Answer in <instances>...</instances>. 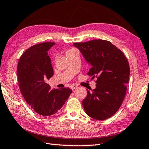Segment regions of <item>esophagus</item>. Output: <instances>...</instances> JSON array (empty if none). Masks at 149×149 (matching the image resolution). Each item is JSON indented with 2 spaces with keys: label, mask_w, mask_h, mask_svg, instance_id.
I'll return each instance as SVG.
<instances>
[{
  "label": "esophagus",
  "mask_w": 149,
  "mask_h": 149,
  "mask_svg": "<svg viewBox=\"0 0 149 149\" xmlns=\"http://www.w3.org/2000/svg\"><path fill=\"white\" fill-rule=\"evenodd\" d=\"M71 88L72 90H74V89H76V88H77V85H71Z\"/></svg>",
  "instance_id": "1"
}]
</instances>
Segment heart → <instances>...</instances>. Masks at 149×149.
Here are the masks:
<instances>
[{"mask_svg": "<svg viewBox=\"0 0 149 149\" xmlns=\"http://www.w3.org/2000/svg\"><path fill=\"white\" fill-rule=\"evenodd\" d=\"M70 50H71V49H70Z\"/></svg>", "mask_w": 149, "mask_h": 149, "instance_id": "b5f03b06", "label": "heart"}]
</instances>
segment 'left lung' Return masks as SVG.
Here are the masks:
<instances>
[{
  "label": "left lung",
  "instance_id": "1",
  "mask_svg": "<svg viewBox=\"0 0 149 149\" xmlns=\"http://www.w3.org/2000/svg\"><path fill=\"white\" fill-rule=\"evenodd\" d=\"M73 45L91 65L88 75L97 78L96 87L87 91L82 102L85 113L94 119H107L118 110L125 97L130 74L127 59L108 41L94 39Z\"/></svg>",
  "mask_w": 149,
  "mask_h": 149
}]
</instances>
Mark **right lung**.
I'll list each match as a JSON object with an SVG mask.
<instances>
[{"instance_id": "add662e5", "label": "right lung", "mask_w": 149, "mask_h": 149, "mask_svg": "<svg viewBox=\"0 0 149 149\" xmlns=\"http://www.w3.org/2000/svg\"><path fill=\"white\" fill-rule=\"evenodd\" d=\"M55 44L46 42L32 46L22 55L17 67L22 94L31 108L42 116L57 113L72 93L69 87L51 89L47 83L54 75L48 51Z\"/></svg>"}]
</instances>
